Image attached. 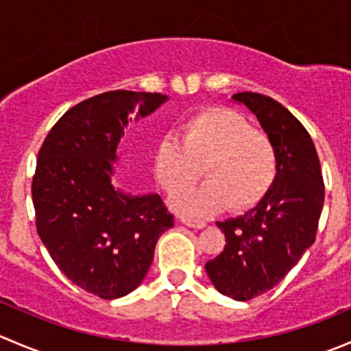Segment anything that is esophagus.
Returning a JSON list of instances; mask_svg holds the SVG:
<instances>
[{
	"mask_svg": "<svg viewBox=\"0 0 351 351\" xmlns=\"http://www.w3.org/2000/svg\"><path fill=\"white\" fill-rule=\"evenodd\" d=\"M180 221L183 222L185 226H189V228H195V229H204L205 226V221H200V219H193V217H186V215H180Z\"/></svg>",
	"mask_w": 351,
	"mask_h": 351,
	"instance_id": "34e87169",
	"label": "esophagus"
}]
</instances>
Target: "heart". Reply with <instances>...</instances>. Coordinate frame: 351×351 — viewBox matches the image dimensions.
I'll list each match as a JSON object with an SVG mask.
<instances>
[{
    "label": "heart",
    "instance_id": "b5f03b06",
    "mask_svg": "<svg viewBox=\"0 0 351 351\" xmlns=\"http://www.w3.org/2000/svg\"><path fill=\"white\" fill-rule=\"evenodd\" d=\"M204 173L207 182L176 197V207L207 215L229 204L236 212L260 204L274 186L278 154L263 130L226 107H205L162 136L153 149V173L168 193H178Z\"/></svg>",
    "mask_w": 351,
    "mask_h": 351
}]
</instances>
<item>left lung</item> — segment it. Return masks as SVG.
Segmentation results:
<instances>
[{
  "label": "left lung",
  "mask_w": 351,
  "mask_h": 351,
  "mask_svg": "<svg viewBox=\"0 0 351 351\" xmlns=\"http://www.w3.org/2000/svg\"><path fill=\"white\" fill-rule=\"evenodd\" d=\"M260 120L278 154V173L268 195L250 212L217 222L226 246L205 263L215 289L234 300H251L274 289L316 241L324 204L319 158L306 127L274 98L232 95Z\"/></svg>",
  "instance_id": "1"
}]
</instances>
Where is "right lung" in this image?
Wrapping results in <instances>:
<instances>
[{
    "label": "right lung",
    "instance_id": "obj_1",
    "mask_svg": "<svg viewBox=\"0 0 351 351\" xmlns=\"http://www.w3.org/2000/svg\"><path fill=\"white\" fill-rule=\"evenodd\" d=\"M166 95L115 90L71 107L49 130L32 180L35 226L59 270L88 293L119 299L146 277L159 236L173 226L158 193L112 185L127 115L151 113Z\"/></svg>",
    "mask_w": 351,
    "mask_h": 351
}]
</instances>
